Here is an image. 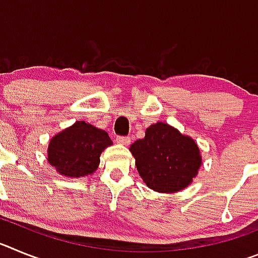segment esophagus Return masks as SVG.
<instances>
[{"mask_svg":"<svg viewBox=\"0 0 258 258\" xmlns=\"http://www.w3.org/2000/svg\"><path fill=\"white\" fill-rule=\"evenodd\" d=\"M116 142L120 143V145L127 146V145H129V143H131V138H129V137L118 136V137H116Z\"/></svg>","mask_w":258,"mask_h":258,"instance_id":"obj_1","label":"esophagus"}]
</instances>
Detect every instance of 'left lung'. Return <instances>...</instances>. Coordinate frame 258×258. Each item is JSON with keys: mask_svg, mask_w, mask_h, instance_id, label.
Wrapping results in <instances>:
<instances>
[{"mask_svg": "<svg viewBox=\"0 0 258 258\" xmlns=\"http://www.w3.org/2000/svg\"><path fill=\"white\" fill-rule=\"evenodd\" d=\"M129 150L145 183L157 192L183 190L202 165L197 142L165 122L147 127L145 138L136 141Z\"/></svg>", "mask_w": 258, "mask_h": 258, "instance_id": "1", "label": "left lung"}]
</instances>
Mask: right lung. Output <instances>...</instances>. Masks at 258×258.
I'll return each mask as SVG.
<instances>
[{"mask_svg": "<svg viewBox=\"0 0 258 258\" xmlns=\"http://www.w3.org/2000/svg\"><path fill=\"white\" fill-rule=\"evenodd\" d=\"M112 145L107 132L76 121L50 140L47 161L67 177H85L97 170L102 151Z\"/></svg>", "mask_w": 258, "mask_h": 258, "instance_id": "add662e5", "label": "right lung"}]
</instances>
